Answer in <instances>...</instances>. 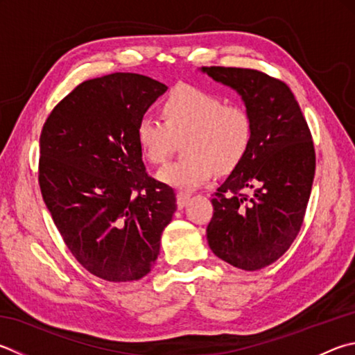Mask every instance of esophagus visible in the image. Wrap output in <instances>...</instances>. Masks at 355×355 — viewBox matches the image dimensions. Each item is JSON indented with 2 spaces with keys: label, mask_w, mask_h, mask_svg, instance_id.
Wrapping results in <instances>:
<instances>
[{
  "label": "esophagus",
  "mask_w": 355,
  "mask_h": 355,
  "mask_svg": "<svg viewBox=\"0 0 355 355\" xmlns=\"http://www.w3.org/2000/svg\"><path fill=\"white\" fill-rule=\"evenodd\" d=\"M189 198H191V194H189V192H186V191H180L178 194H177V205H178V208H184V206L188 205Z\"/></svg>",
  "instance_id": "1"
}]
</instances>
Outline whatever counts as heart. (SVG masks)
Segmentation results:
<instances>
[{
    "label": "heart",
    "mask_w": 355,
    "mask_h": 355,
    "mask_svg": "<svg viewBox=\"0 0 355 355\" xmlns=\"http://www.w3.org/2000/svg\"><path fill=\"white\" fill-rule=\"evenodd\" d=\"M164 121L143 114L137 139L143 155L153 164L164 163L183 139L186 155L158 172L161 182L175 188H197L214 175L242 164L253 144L254 122L247 107L196 87L173 89L163 104Z\"/></svg>",
    "instance_id": "b5f03b06"
}]
</instances>
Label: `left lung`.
I'll return each instance as SVG.
<instances>
[{
    "instance_id": "8db88e82",
    "label": "left lung",
    "mask_w": 355,
    "mask_h": 355,
    "mask_svg": "<svg viewBox=\"0 0 355 355\" xmlns=\"http://www.w3.org/2000/svg\"><path fill=\"white\" fill-rule=\"evenodd\" d=\"M203 73L234 88L253 116V144L214 192L206 228L216 256L253 272L279 259L300 233L315 175L312 133L276 77L250 68L205 67Z\"/></svg>"
}]
</instances>
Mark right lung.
Segmentation results:
<instances>
[{
    "label": "right lung",
    "mask_w": 355,
    "mask_h": 355,
    "mask_svg": "<svg viewBox=\"0 0 355 355\" xmlns=\"http://www.w3.org/2000/svg\"><path fill=\"white\" fill-rule=\"evenodd\" d=\"M167 89L135 73L82 82L48 116L38 184L68 250L112 282L141 279L159 254L175 192L146 172L137 125Z\"/></svg>",
    "instance_id": "right-lung-1"
}]
</instances>
